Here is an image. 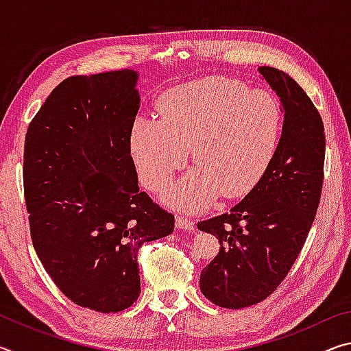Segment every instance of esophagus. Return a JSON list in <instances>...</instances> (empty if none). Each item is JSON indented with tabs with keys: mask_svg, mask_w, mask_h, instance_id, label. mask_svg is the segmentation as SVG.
<instances>
[{
	"mask_svg": "<svg viewBox=\"0 0 351 351\" xmlns=\"http://www.w3.org/2000/svg\"><path fill=\"white\" fill-rule=\"evenodd\" d=\"M175 224H176L178 229L189 230V232H192V230H195V221H193V219H190V218H186V217L176 215Z\"/></svg>",
	"mask_w": 351,
	"mask_h": 351,
	"instance_id": "1",
	"label": "esophagus"
}]
</instances>
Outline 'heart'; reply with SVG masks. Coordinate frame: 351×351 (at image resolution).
<instances>
[{
    "mask_svg": "<svg viewBox=\"0 0 351 351\" xmlns=\"http://www.w3.org/2000/svg\"><path fill=\"white\" fill-rule=\"evenodd\" d=\"M283 125L278 99L226 77H204L170 90L162 119L138 116L130 148L141 182L159 192L184 167L193 145L198 165L164 193L178 210L209 207L218 192L245 195L269 167Z\"/></svg>",
    "mask_w": 351,
    "mask_h": 351,
    "instance_id": "b5f03b06",
    "label": "heart"
}]
</instances>
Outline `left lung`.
<instances>
[{"label": "left lung", "mask_w": 351, "mask_h": 351, "mask_svg": "<svg viewBox=\"0 0 351 351\" xmlns=\"http://www.w3.org/2000/svg\"><path fill=\"white\" fill-rule=\"evenodd\" d=\"M260 73L283 110L274 158L230 212L198 223L221 245L201 271V291L232 310L265 300L285 280L310 234L324 184L325 134L317 108L283 71L261 66Z\"/></svg>", "instance_id": "1"}]
</instances>
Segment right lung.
I'll use <instances>...</instances> for the list:
<instances>
[{
    "instance_id": "right-lung-1",
    "label": "right lung",
    "mask_w": 351,
    "mask_h": 351,
    "mask_svg": "<svg viewBox=\"0 0 351 351\" xmlns=\"http://www.w3.org/2000/svg\"><path fill=\"white\" fill-rule=\"evenodd\" d=\"M132 69L73 75L29 123L23 184L31 239L57 288L99 313L141 293L139 247L175 217L141 192L130 148L139 110Z\"/></svg>"
}]
</instances>
